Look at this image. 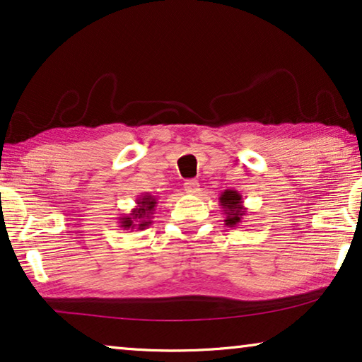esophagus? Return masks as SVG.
<instances>
[{
	"label": "esophagus",
	"instance_id": "obj_1",
	"mask_svg": "<svg viewBox=\"0 0 362 362\" xmlns=\"http://www.w3.org/2000/svg\"><path fill=\"white\" fill-rule=\"evenodd\" d=\"M183 188H185V192L190 193V195H197L199 192V183L197 180H187Z\"/></svg>",
	"mask_w": 362,
	"mask_h": 362
}]
</instances>
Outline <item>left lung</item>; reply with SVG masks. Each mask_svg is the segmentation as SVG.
<instances>
[{
  "instance_id": "obj_1",
  "label": "left lung",
  "mask_w": 362,
  "mask_h": 362,
  "mask_svg": "<svg viewBox=\"0 0 362 362\" xmlns=\"http://www.w3.org/2000/svg\"><path fill=\"white\" fill-rule=\"evenodd\" d=\"M219 203L223 206L224 211V223L229 228H235L237 224L242 223V218H244L247 213V208L244 206V199L242 195L237 190H224L219 197Z\"/></svg>"
}]
</instances>
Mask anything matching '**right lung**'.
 Here are the masks:
<instances>
[{"label":"right lung","mask_w":362,"mask_h":362,"mask_svg":"<svg viewBox=\"0 0 362 362\" xmlns=\"http://www.w3.org/2000/svg\"><path fill=\"white\" fill-rule=\"evenodd\" d=\"M156 206H158V202L153 195L149 193H144V195H139L136 198V206H134L132 211L127 216H120L118 218V224H120L122 229L125 230H143L151 226L154 218Z\"/></svg>","instance_id":"1"}]
</instances>
